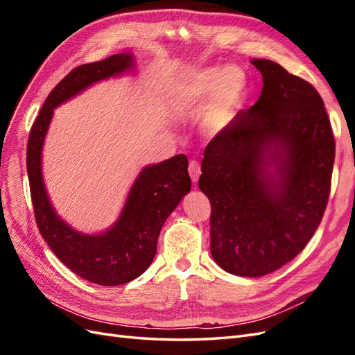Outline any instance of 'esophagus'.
<instances>
[{
    "label": "esophagus",
    "instance_id": "1",
    "mask_svg": "<svg viewBox=\"0 0 355 355\" xmlns=\"http://www.w3.org/2000/svg\"><path fill=\"white\" fill-rule=\"evenodd\" d=\"M188 170H189V176H191L192 182H194V184H197V180H198L200 173H201V167H200L198 161L197 159H191Z\"/></svg>",
    "mask_w": 355,
    "mask_h": 355
}]
</instances>
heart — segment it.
<instances>
[{
    "mask_svg": "<svg viewBox=\"0 0 355 355\" xmlns=\"http://www.w3.org/2000/svg\"><path fill=\"white\" fill-rule=\"evenodd\" d=\"M247 90L245 73L237 67L206 68L197 72L189 81L178 85L176 99L187 105H198L209 96L207 125L211 130H222L241 105Z\"/></svg>",
    "mask_w": 355,
    "mask_h": 355,
    "instance_id": "b5f03b06",
    "label": "heart"
}]
</instances>
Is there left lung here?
<instances>
[{
  "instance_id": "obj_1",
  "label": "left lung",
  "mask_w": 355,
  "mask_h": 355,
  "mask_svg": "<svg viewBox=\"0 0 355 355\" xmlns=\"http://www.w3.org/2000/svg\"><path fill=\"white\" fill-rule=\"evenodd\" d=\"M259 99L204 149L200 189L211 204L210 252L240 277L277 271L305 249L327 206L335 139L308 81L268 59Z\"/></svg>"
}]
</instances>
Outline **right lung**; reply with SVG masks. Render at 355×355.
Here are the masks:
<instances>
[{
  "instance_id": "right-lung-1",
  "label": "right lung",
  "mask_w": 355,
  "mask_h": 355,
  "mask_svg": "<svg viewBox=\"0 0 355 355\" xmlns=\"http://www.w3.org/2000/svg\"><path fill=\"white\" fill-rule=\"evenodd\" d=\"M133 67V56L125 51L72 69L47 96L28 139L26 168L31 198L42 239L72 272L101 286L132 282L151 265L161 228L191 191L188 158L179 154L144 167L112 227L101 234H83L62 220L51 206L42 180V145L53 110L92 84L116 77Z\"/></svg>"
}]
</instances>
